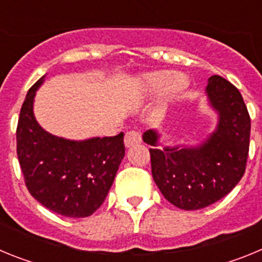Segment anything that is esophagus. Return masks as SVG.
<instances>
[{
  "label": "esophagus",
  "instance_id": "obj_1",
  "mask_svg": "<svg viewBox=\"0 0 262 262\" xmlns=\"http://www.w3.org/2000/svg\"><path fill=\"white\" fill-rule=\"evenodd\" d=\"M140 142H142V136H140V134L138 131H128L126 134V136H124V145L127 148L139 144Z\"/></svg>",
  "mask_w": 262,
  "mask_h": 262
}]
</instances>
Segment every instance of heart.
I'll use <instances>...</instances> for the list:
<instances>
[{
	"mask_svg": "<svg viewBox=\"0 0 262 262\" xmlns=\"http://www.w3.org/2000/svg\"><path fill=\"white\" fill-rule=\"evenodd\" d=\"M189 85V80L182 73L172 75L170 71L148 72L140 77L139 86L144 96L149 97L161 90V102L170 103L181 96Z\"/></svg>",
	"mask_w": 262,
	"mask_h": 262,
	"instance_id": "heart-1",
	"label": "heart"
}]
</instances>
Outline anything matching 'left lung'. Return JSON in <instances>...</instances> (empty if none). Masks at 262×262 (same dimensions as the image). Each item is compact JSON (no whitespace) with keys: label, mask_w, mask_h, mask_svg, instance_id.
Returning a JSON list of instances; mask_svg holds the SVG:
<instances>
[{"label":"left lung","mask_w":262,"mask_h":262,"mask_svg":"<svg viewBox=\"0 0 262 262\" xmlns=\"http://www.w3.org/2000/svg\"><path fill=\"white\" fill-rule=\"evenodd\" d=\"M216 113L215 129L196 145H162L161 134L148 129L143 140L151 154L152 177L165 200L182 210H200L222 200L242 180L248 159L251 118L242 94L221 76L206 86Z\"/></svg>","instance_id":"left-lung-1"}]
</instances>
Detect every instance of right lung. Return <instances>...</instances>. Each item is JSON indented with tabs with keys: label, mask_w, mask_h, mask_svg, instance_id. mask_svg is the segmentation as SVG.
<instances>
[{
	"label": "right lung",
	"mask_w": 262,
	"mask_h": 262,
	"mask_svg": "<svg viewBox=\"0 0 262 262\" xmlns=\"http://www.w3.org/2000/svg\"><path fill=\"white\" fill-rule=\"evenodd\" d=\"M39 78L27 93L17 127L25 182L39 203L62 216L86 217L102 205L124 157L123 133L71 140L47 133L34 115Z\"/></svg>",
	"instance_id": "right-lung-1"
}]
</instances>
